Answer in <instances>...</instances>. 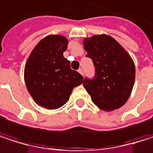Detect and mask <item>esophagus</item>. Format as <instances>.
Masks as SVG:
<instances>
[{"mask_svg":"<svg viewBox=\"0 0 153 153\" xmlns=\"http://www.w3.org/2000/svg\"><path fill=\"white\" fill-rule=\"evenodd\" d=\"M78 72H79V74H81L82 76L84 75V74H83V70H82V68H79V69L78 70Z\"/></svg>","mask_w":153,"mask_h":153,"instance_id":"1","label":"esophagus"}]
</instances>
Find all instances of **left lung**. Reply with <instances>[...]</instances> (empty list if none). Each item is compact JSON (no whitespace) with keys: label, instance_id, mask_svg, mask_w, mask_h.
<instances>
[{"label":"left lung","instance_id":"left-lung-1","mask_svg":"<svg viewBox=\"0 0 153 153\" xmlns=\"http://www.w3.org/2000/svg\"><path fill=\"white\" fill-rule=\"evenodd\" d=\"M83 46L95 66V76L85 79L83 86L92 102L104 111L123 107L135 83V64L117 41L107 34L85 37Z\"/></svg>","mask_w":153,"mask_h":153}]
</instances>
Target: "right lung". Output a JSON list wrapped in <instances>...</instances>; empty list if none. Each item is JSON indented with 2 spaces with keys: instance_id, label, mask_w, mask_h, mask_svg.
Returning <instances> with one entry per match:
<instances>
[{
  "instance_id": "right-lung-1",
  "label": "right lung",
  "mask_w": 153,
  "mask_h": 153,
  "mask_svg": "<svg viewBox=\"0 0 153 153\" xmlns=\"http://www.w3.org/2000/svg\"><path fill=\"white\" fill-rule=\"evenodd\" d=\"M68 39L49 35L41 39L30 52L24 67L27 90L37 105L57 109L65 104L73 89L83 83V77L70 67L64 58Z\"/></svg>"
}]
</instances>
